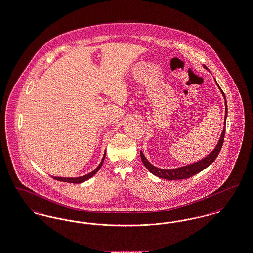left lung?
<instances>
[{
	"mask_svg": "<svg viewBox=\"0 0 253 253\" xmlns=\"http://www.w3.org/2000/svg\"><path fill=\"white\" fill-rule=\"evenodd\" d=\"M206 70H209L208 67L206 65H203ZM217 86L219 88V90L221 91L222 95L224 96L225 99V126L223 129V132L221 133V136L219 138V141L217 143L216 147L213 149V151L211 153H210L207 157H204L203 159L194 162L192 164L179 167V168L171 169H164L157 168L156 166H154L152 163L149 162V160L145 157L142 151H140V157L142 159V162L144 164L145 167L148 169V170L150 172H152L153 174H155L157 177L163 178V179H167V180H179V179H187L190 178L193 175L197 174L198 172L202 171L203 169L209 167L218 157L220 150L222 148V145L224 142V136H225V131H226V121H227V116H228V105H227V100H226V96L224 92L222 91V89L220 88V86L217 84L216 80H215Z\"/></svg>",
	"mask_w": 253,
	"mask_h": 253,
	"instance_id": "1",
	"label": "left lung"
}]
</instances>
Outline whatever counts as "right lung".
Listing matches in <instances>:
<instances>
[{
    "label": "right lung",
    "mask_w": 253,
    "mask_h": 253,
    "mask_svg": "<svg viewBox=\"0 0 253 253\" xmlns=\"http://www.w3.org/2000/svg\"><path fill=\"white\" fill-rule=\"evenodd\" d=\"M105 156H106V152H104V155H103V157H102V159H101L99 165H98L93 171H91V172H89V173H87V174H85V175L79 176V177H57V176H52V177H53L54 179H56V180L67 182V183H75V184L83 183V182H84V181L90 179L91 177H93V176L96 174V172L98 171V169L101 168V166H102V164H103V161H104V158H105Z\"/></svg>",
    "instance_id": "obj_1"
}]
</instances>
